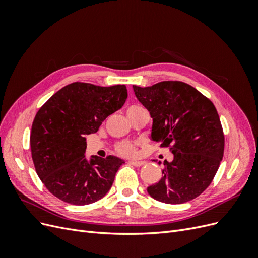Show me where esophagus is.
<instances>
[{
    "mask_svg": "<svg viewBox=\"0 0 258 258\" xmlns=\"http://www.w3.org/2000/svg\"><path fill=\"white\" fill-rule=\"evenodd\" d=\"M129 163L132 166H135V167H141V166L144 165L145 162L144 161H139V160H130Z\"/></svg>",
    "mask_w": 258,
    "mask_h": 258,
    "instance_id": "esophagus-1",
    "label": "esophagus"
}]
</instances>
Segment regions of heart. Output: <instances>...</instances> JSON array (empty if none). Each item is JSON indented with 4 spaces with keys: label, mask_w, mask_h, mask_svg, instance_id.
I'll use <instances>...</instances> for the list:
<instances>
[{
    "label": "heart",
    "mask_w": 258,
    "mask_h": 258,
    "mask_svg": "<svg viewBox=\"0 0 258 258\" xmlns=\"http://www.w3.org/2000/svg\"><path fill=\"white\" fill-rule=\"evenodd\" d=\"M139 108H141V106H138V105H134V106H130L128 108V112H134L136 110H139ZM115 151L116 153H118L121 156H134L137 152V148H136V144L129 142V141H122L117 143L115 145Z\"/></svg>",
    "instance_id": "heart-1"
}]
</instances>
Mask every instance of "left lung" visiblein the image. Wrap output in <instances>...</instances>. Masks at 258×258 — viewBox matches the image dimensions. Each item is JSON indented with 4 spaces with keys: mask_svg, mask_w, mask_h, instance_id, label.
Here are the masks:
<instances>
[{
    "mask_svg": "<svg viewBox=\"0 0 258 258\" xmlns=\"http://www.w3.org/2000/svg\"><path fill=\"white\" fill-rule=\"evenodd\" d=\"M134 90L153 118L152 139L173 154L172 161L163 162L162 178L147 192L169 205L198 197L212 183L224 155L223 127L212 101L178 81Z\"/></svg>",
    "mask_w": 258,
    "mask_h": 258,
    "instance_id": "1",
    "label": "left lung"
}]
</instances>
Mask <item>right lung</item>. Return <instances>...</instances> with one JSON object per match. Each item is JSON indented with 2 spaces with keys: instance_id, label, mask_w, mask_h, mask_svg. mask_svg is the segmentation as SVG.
<instances>
[{
  "instance_id": "add662e5",
  "label": "right lung",
  "mask_w": 258,
  "mask_h": 258,
  "mask_svg": "<svg viewBox=\"0 0 258 258\" xmlns=\"http://www.w3.org/2000/svg\"><path fill=\"white\" fill-rule=\"evenodd\" d=\"M128 97L124 85L101 87L69 84L51 96L36 113L30 135L35 171L53 196L74 206L104 197L121 159L85 157L86 135L95 134L107 116L118 111Z\"/></svg>"
}]
</instances>
